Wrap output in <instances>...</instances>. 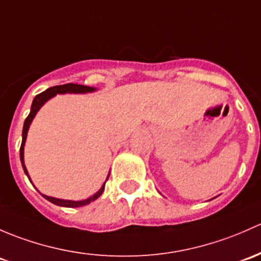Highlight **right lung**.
Masks as SVG:
<instances>
[{
	"label": "right lung",
	"instance_id": "1",
	"mask_svg": "<svg viewBox=\"0 0 261 261\" xmlns=\"http://www.w3.org/2000/svg\"><path fill=\"white\" fill-rule=\"evenodd\" d=\"M96 87H90V86H85V85H77V84H65V85H60V86H54V87H50V89H47L46 91L41 92V94H38L36 97L34 98V101H32V105H31V110H30V114L29 116H27V119L24 120V123H23V130H22V144H21V147H20V159H21V164H22V167H23V171L24 174L27 175V177H29V180L31 181V177H30L29 175V171H27L26 169V165H24V144H26V139H27V133H29V128L30 126H31V122L32 120L35 119V116H36V114L38 111H40V109L42 108L43 105H45L46 102H47L48 100H51L52 97H55L57 94H89V92H95L96 91ZM109 176H110V172L108 175V177H106L105 182L102 184V186L100 188V190L97 191V193H95L94 195L87 197V199L85 200H79V201H75V200H65V199H57V197H52V196H47L45 195V194H41L40 191L38 193L41 194L43 197H45L46 200H48V201L52 202V204L57 205V206H64V207H80V206H85V205L90 204V202L95 201L97 197H100L102 195L103 190H105V184L106 181L109 180ZM32 184V181H31ZM34 185V184H32Z\"/></svg>",
	"mask_w": 261,
	"mask_h": 261
}]
</instances>
